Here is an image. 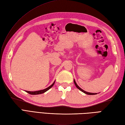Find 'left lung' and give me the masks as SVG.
Returning a JSON list of instances; mask_svg holds the SVG:
<instances>
[{
    "label": "left lung",
    "mask_w": 125,
    "mask_h": 125,
    "mask_svg": "<svg viewBox=\"0 0 125 125\" xmlns=\"http://www.w3.org/2000/svg\"><path fill=\"white\" fill-rule=\"evenodd\" d=\"M73 82H74V83H75V85H76L77 88L79 90H81L82 92H83V93H84V94H89V95H94V94H97V93H91V92H86L85 91H84V90H83V89H82L81 87H79L77 84L75 79H73Z\"/></svg>",
    "instance_id": "1"
}]
</instances>
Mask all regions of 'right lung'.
Instances as JSON below:
<instances>
[{
    "mask_svg": "<svg viewBox=\"0 0 125 125\" xmlns=\"http://www.w3.org/2000/svg\"><path fill=\"white\" fill-rule=\"evenodd\" d=\"M55 81L54 82V83H53L51 85L49 86V87H48L47 88L43 89V90H39V91H25L26 92H27L28 94H32V95H36V94H43V93L46 92V91H47L48 90H49L51 87H52V86L54 85V84H55Z\"/></svg>",
    "mask_w": 125,
    "mask_h": 125,
    "instance_id": "obj_1",
    "label": "right lung"
}]
</instances>
